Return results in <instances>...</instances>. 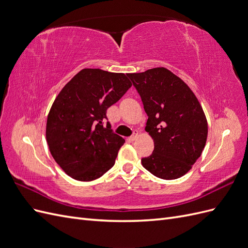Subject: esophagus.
Listing matches in <instances>:
<instances>
[{
	"label": "esophagus",
	"instance_id": "obj_1",
	"mask_svg": "<svg viewBox=\"0 0 248 248\" xmlns=\"http://www.w3.org/2000/svg\"><path fill=\"white\" fill-rule=\"evenodd\" d=\"M139 137V132L138 131H134V133L130 137V140H136Z\"/></svg>",
	"mask_w": 248,
	"mask_h": 248
}]
</instances>
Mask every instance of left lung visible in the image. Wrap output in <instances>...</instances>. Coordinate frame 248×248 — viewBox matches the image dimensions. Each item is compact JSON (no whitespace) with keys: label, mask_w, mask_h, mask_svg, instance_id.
I'll return each instance as SVG.
<instances>
[{"label":"left lung","mask_w":248,"mask_h":248,"mask_svg":"<svg viewBox=\"0 0 248 248\" xmlns=\"http://www.w3.org/2000/svg\"><path fill=\"white\" fill-rule=\"evenodd\" d=\"M148 116L146 131L153 153L141 164L154 176L174 180L192 168L205 148L208 124L201 104L185 82L164 67L127 74Z\"/></svg>","instance_id":"left-lung-1"}]
</instances>
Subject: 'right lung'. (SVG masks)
<instances>
[{
  "instance_id": "add662e5",
  "label": "right lung",
  "mask_w": 248,
  "mask_h": 248,
  "mask_svg": "<svg viewBox=\"0 0 248 248\" xmlns=\"http://www.w3.org/2000/svg\"><path fill=\"white\" fill-rule=\"evenodd\" d=\"M131 86L124 73L86 68L61 90L47 116L46 141L67 175L93 181L114 166L125 140L103 123L108 108Z\"/></svg>"
}]
</instances>
